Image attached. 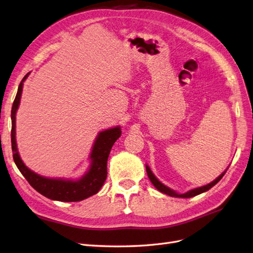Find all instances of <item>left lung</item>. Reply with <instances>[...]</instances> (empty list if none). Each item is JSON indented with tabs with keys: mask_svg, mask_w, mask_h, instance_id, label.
Listing matches in <instances>:
<instances>
[{
	"mask_svg": "<svg viewBox=\"0 0 253 253\" xmlns=\"http://www.w3.org/2000/svg\"><path fill=\"white\" fill-rule=\"evenodd\" d=\"M146 169H147V173H148V176H149L150 181L152 182V184L155 186L156 189H159L160 192L163 193V194H166V195L171 196V197H179V198H192V197H195V196H197V195H199V194H202V193H204V192H207V190H209L210 188H211L214 185H216V184L221 180V177L224 175V173L227 172V170H226V171L222 172L219 176L217 177L216 180H214L211 183L208 184V185H204V186H201V187H198V188L192 189V190H189V192H187V193H185V194H177V193L174 192V190L170 189L169 187L165 186L163 183H161L158 179H156L155 175L152 173L151 169L149 168V166H146Z\"/></svg>",
	"mask_w": 253,
	"mask_h": 253,
	"instance_id": "8db88e82",
	"label": "left lung"
}]
</instances>
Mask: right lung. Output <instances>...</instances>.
<instances>
[{"label":"right lung","instance_id":"obj_1","mask_svg":"<svg viewBox=\"0 0 253 253\" xmlns=\"http://www.w3.org/2000/svg\"><path fill=\"white\" fill-rule=\"evenodd\" d=\"M29 74L30 73H27L20 83L11 108V149L13 161H15L18 169L34 189H36L39 194L43 195L51 200L76 202L95 195L106 180L107 159L115 141L120 137V126L105 129V131L99 133L90 154L91 165L89 170L82 179L78 181L47 179V177L33 172L20 159L16 142V113L20 104V99H21L23 82Z\"/></svg>","mask_w":253,"mask_h":253}]
</instances>
